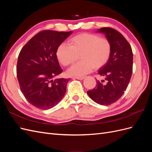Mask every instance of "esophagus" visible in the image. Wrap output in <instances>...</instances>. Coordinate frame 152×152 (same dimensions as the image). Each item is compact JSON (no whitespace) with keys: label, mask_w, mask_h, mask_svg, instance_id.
<instances>
[{"label":"esophagus","mask_w":152,"mask_h":152,"mask_svg":"<svg viewBox=\"0 0 152 152\" xmlns=\"http://www.w3.org/2000/svg\"><path fill=\"white\" fill-rule=\"evenodd\" d=\"M73 79H78V80H83L84 79V77H73Z\"/></svg>","instance_id":"esophagus-1"}]
</instances>
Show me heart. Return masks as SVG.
Returning a JSON list of instances; mask_svg holds the SVG:
<instances>
[{
	"label": "heart",
	"instance_id": "b5f03b06",
	"mask_svg": "<svg viewBox=\"0 0 152 152\" xmlns=\"http://www.w3.org/2000/svg\"><path fill=\"white\" fill-rule=\"evenodd\" d=\"M68 45L61 43L56 49L58 61L64 66L70 65L79 58L81 61L69 68L71 76H82L90 73L93 68H99L107 62L111 53V45L105 38L93 34H81L68 40Z\"/></svg>",
	"mask_w": 152,
	"mask_h": 152
}]
</instances>
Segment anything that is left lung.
<instances>
[{
	"mask_svg": "<svg viewBox=\"0 0 152 152\" xmlns=\"http://www.w3.org/2000/svg\"><path fill=\"white\" fill-rule=\"evenodd\" d=\"M96 32L103 34L111 45L108 61L98 71L107 82L98 80L95 88L87 93L96 103L107 106L121 97L129 83L132 72V51L127 40L117 30L104 27Z\"/></svg>",
	"mask_w": 152,
	"mask_h": 152,
	"instance_id": "obj_1",
	"label": "left lung"
}]
</instances>
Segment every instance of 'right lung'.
I'll return each instance as SVG.
<instances>
[{"instance_id":"1","label":"right lung","mask_w":152,"mask_h":152,"mask_svg":"<svg viewBox=\"0 0 152 152\" xmlns=\"http://www.w3.org/2000/svg\"><path fill=\"white\" fill-rule=\"evenodd\" d=\"M72 34L44 30L33 37L21 50L16 72L20 89L26 100L34 107L48 110L61 102L70 79L53 78L62 69L59 65L56 49Z\"/></svg>"}]
</instances>
